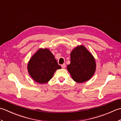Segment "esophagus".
I'll use <instances>...</instances> for the list:
<instances>
[{"label": "esophagus", "mask_w": 121, "mask_h": 121, "mask_svg": "<svg viewBox=\"0 0 121 121\" xmlns=\"http://www.w3.org/2000/svg\"><path fill=\"white\" fill-rule=\"evenodd\" d=\"M65 66H66V65L65 63H64V64H63V65H61V67H62V68H65Z\"/></svg>", "instance_id": "34e87169"}]
</instances>
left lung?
<instances>
[{"instance_id":"obj_1","label":"left lung","mask_w":121,"mask_h":121,"mask_svg":"<svg viewBox=\"0 0 121 121\" xmlns=\"http://www.w3.org/2000/svg\"><path fill=\"white\" fill-rule=\"evenodd\" d=\"M73 79L77 83L89 80L96 70V63L91 54L83 46L74 49L71 53V63L67 66Z\"/></svg>"}]
</instances>
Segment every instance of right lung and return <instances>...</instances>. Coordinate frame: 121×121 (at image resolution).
I'll return each mask as SVG.
<instances>
[{"label": "right lung", "mask_w": 121, "mask_h": 121, "mask_svg": "<svg viewBox=\"0 0 121 121\" xmlns=\"http://www.w3.org/2000/svg\"><path fill=\"white\" fill-rule=\"evenodd\" d=\"M61 67L49 49H40L33 56L28 64V71L37 83L45 84L52 78L55 72Z\"/></svg>", "instance_id": "1"}]
</instances>
